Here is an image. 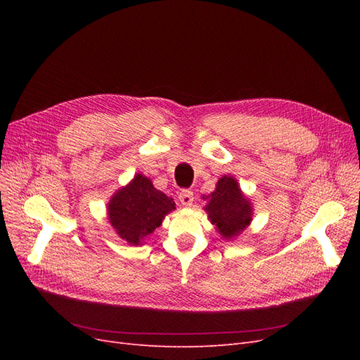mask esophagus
<instances>
[{
    "mask_svg": "<svg viewBox=\"0 0 360 360\" xmlns=\"http://www.w3.org/2000/svg\"><path fill=\"white\" fill-rule=\"evenodd\" d=\"M179 200L183 205L186 207H191L193 204V192L192 191H188V189H183L180 193H179Z\"/></svg>",
    "mask_w": 360,
    "mask_h": 360,
    "instance_id": "esophagus-1",
    "label": "esophagus"
}]
</instances>
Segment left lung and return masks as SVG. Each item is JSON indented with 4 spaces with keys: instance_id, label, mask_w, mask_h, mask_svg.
<instances>
[{
    "instance_id": "left-lung-1",
    "label": "left lung",
    "mask_w": 360,
    "mask_h": 360,
    "mask_svg": "<svg viewBox=\"0 0 360 360\" xmlns=\"http://www.w3.org/2000/svg\"><path fill=\"white\" fill-rule=\"evenodd\" d=\"M204 200H207L204 210L224 238L238 236L252 221V205L231 176L217 180L216 189Z\"/></svg>"
}]
</instances>
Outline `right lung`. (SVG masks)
<instances>
[{"instance_id": "1", "label": "right lung", "mask_w": 360, "mask_h": 360, "mask_svg": "<svg viewBox=\"0 0 360 360\" xmlns=\"http://www.w3.org/2000/svg\"><path fill=\"white\" fill-rule=\"evenodd\" d=\"M172 210H176V202L158 191L143 174H136L108 202V217L112 228L134 246L143 245L144 238L160 226L163 217Z\"/></svg>"}]
</instances>
